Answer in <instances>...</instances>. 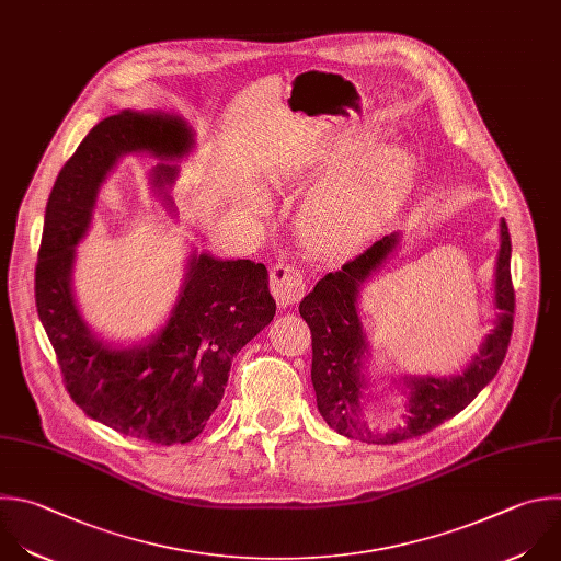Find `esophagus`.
Listing matches in <instances>:
<instances>
[{"label":"esophagus","instance_id":"34e87169","mask_svg":"<svg viewBox=\"0 0 561 561\" xmlns=\"http://www.w3.org/2000/svg\"><path fill=\"white\" fill-rule=\"evenodd\" d=\"M271 293L279 308L295 306L306 295V277L293 264L277 262L271 266Z\"/></svg>","mask_w":561,"mask_h":561}]
</instances>
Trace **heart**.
Returning a JSON list of instances; mask_svg holds the SVG:
<instances>
[{"label":"heart","mask_w":561,"mask_h":561,"mask_svg":"<svg viewBox=\"0 0 561 561\" xmlns=\"http://www.w3.org/2000/svg\"><path fill=\"white\" fill-rule=\"evenodd\" d=\"M416 182L414 158L379 147L319 182L301 209V231L325 255L365 244L408 201Z\"/></svg>","instance_id":"1"}]
</instances>
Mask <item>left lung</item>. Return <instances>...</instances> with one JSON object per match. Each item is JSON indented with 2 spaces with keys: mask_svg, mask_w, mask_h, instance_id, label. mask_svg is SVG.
<instances>
[{
  "mask_svg": "<svg viewBox=\"0 0 561 561\" xmlns=\"http://www.w3.org/2000/svg\"><path fill=\"white\" fill-rule=\"evenodd\" d=\"M397 233L375 242L360 255L345 262L336 273L321 277L312 293H308L299 304V314L306 319L312 336L310 377L319 414L334 432L377 445H394L419 438L462 412L497 375L508 350L515 314L511 236L506 222L502 220L495 266V308L500 312L493 332L486 334L480 347V354L471 358L462 375L451 379L403 377V386L410 388L405 423L386 434L371 432L360 421L365 408L367 341L356 304L360 286L388 260V255L397 249Z\"/></svg>",
  "mask_w": 561,
  "mask_h": 561,
  "instance_id": "obj_1",
  "label": "left lung"
}]
</instances>
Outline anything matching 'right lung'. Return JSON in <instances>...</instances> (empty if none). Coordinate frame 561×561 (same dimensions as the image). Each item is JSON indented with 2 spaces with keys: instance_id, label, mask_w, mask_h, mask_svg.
<instances>
[{
  "instance_id": "add662e5",
  "label": "right lung",
  "mask_w": 561,
  "mask_h": 561,
  "mask_svg": "<svg viewBox=\"0 0 561 561\" xmlns=\"http://www.w3.org/2000/svg\"><path fill=\"white\" fill-rule=\"evenodd\" d=\"M194 145L180 116L123 110L103 118L64 164L50 192L35 268V301L70 399L94 421L156 445L194 440L222 401L233 356L275 317L268 271L251 260L194 255L167 325L145 345L96 339L72 297L75 247L96 194L123 153L175 160ZM175 167L158 164L164 186Z\"/></svg>"
}]
</instances>
